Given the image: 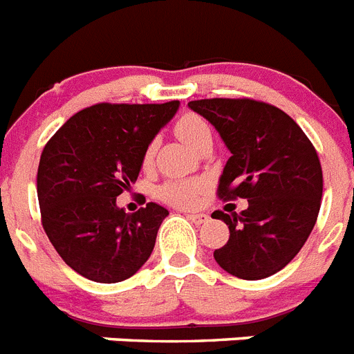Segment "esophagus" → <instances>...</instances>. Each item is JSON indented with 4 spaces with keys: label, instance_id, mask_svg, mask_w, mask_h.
I'll list each match as a JSON object with an SVG mask.
<instances>
[{
    "label": "esophagus",
    "instance_id": "obj_1",
    "mask_svg": "<svg viewBox=\"0 0 354 354\" xmlns=\"http://www.w3.org/2000/svg\"><path fill=\"white\" fill-rule=\"evenodd\" d=\"M186 216H188L193 223H204L207 220L206 213H188Z\"/></svg>",
    "mask_w": 354,
    "mask_h": 354
}]
</instances>
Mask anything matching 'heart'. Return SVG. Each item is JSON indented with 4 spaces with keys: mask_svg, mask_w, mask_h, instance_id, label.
<instances>
[{
    "mask_svg": "<svg viewBox=\"0 0 354 354\" xmlns=\"http://www.w3.org/2000/svg\"><path fill=\"white\" fill-rule=\"evenodd\" d=\"M175 134L179 136L184 143L197 148L202 141L209 138L211 129L207 122L198 114L188 113L180 116L175 123ZM156 153V143H148L143 152V166H150ZM206 189V180L202 179H170L157 186L156 195L159 201L175 207H193L201 198L202 192Z\"/></svg>",
    "mask_w": 354,
    "mask_h": 354,
    "instance_id": "1",
    "label": "heart"
}]
</instances>
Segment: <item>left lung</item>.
Segmentation results:
<instances>
[{
	"instance_id": "8db88e82",
	"label": "left lung",
	"mask_w": 354,
	"mask_h": 354,
	"mask_svg": "<svg viewBox=\"0 0 354 354\" xmlns=\"http://www.w3.org/2000/svg\"><path fill=\"white\" fill-rule=\"evenodd\" d=\"M188 105L231 150L216 195L249 202L240 214H211L229 225L227 243L214 250L216 263L247 281L276 274L303 249L319 216L322 168L315 147L288 114L261 100L206 98Z\"/></svg>"
}]
</instances>
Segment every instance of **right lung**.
<instances>
[{
    "instance_id": "right-lung-1",
    "label": "right lung",
    "mask_w": 354,
    "mask_h": 354,
    "mask_svg": "<svg viewBox=\"0 0 354 354\" xmlns=\"http://www.w3.org/2000/svg\"><path fill=\"white\" fill-rule=\"evenodd\" d=\"M179 109L166 104H96L78 111L44 145L37 170L41 223L66 265L96 283H120L152 254L168 211L136 213L116 197L140 175L143 152Z\"/></svg>"
}]
</instances>
